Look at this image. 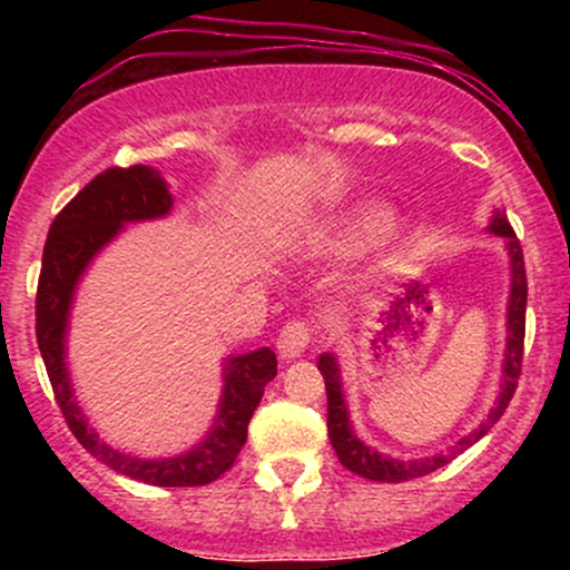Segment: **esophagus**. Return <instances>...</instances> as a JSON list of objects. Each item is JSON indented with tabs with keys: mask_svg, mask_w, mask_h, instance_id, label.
Masks as SVG:
<instances>
[{
	"mask_svg": "<svg viewBox=\"0 0 570 570\" xmlns=\"http://www.w3.org/2000/svg\"><path fill=\"white\" fill-rule=\"evenodd\" d=\"M311 343V330L305 322H289L278 335V353L281 358H297L299 353Z\"/></svg>",
	"mask_w": 570,
	"mask_h": 570,
	"instance_id": "obj_1",
	"label": "esophagus"
}]
</instances>
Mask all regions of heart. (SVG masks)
<instances>
[{
	"label": "heart",
	"instance_id": "obj_1",
	"mask_svg": "<svg viewBox=\"0 0 570 570\" xmlns=\"http://www.w3.org/2000/svg\"><path fill=\"white\" fill-rule=\"evenodd\" d=\"M391 222H394V212L383 203H364V206L353 208L343 219L332 227L330 233L318 240V252L330 254V257H353L367 240L381 235L389 240Z\"/></svg>",
	"mask_w": 570,
	"mask_h": 570
}]
</instances>
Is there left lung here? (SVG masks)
Listing matches in <instances>:
<instances>
[{
	"label": "left lung",
	"mask_w": 570,
	"mask_h": 570,
	"mask_svg": "<svg viewBox=\"0 0 570 570\" xmlns=\"http://www.w3.org/2000/svg\"><path fill=\"white\" fill-rule=\"evenodd\" d=\"M488 230L493 235H501L503 244H507L509 254V299H507V351H503V364H501V385L499 396H495L493 407L485 415V421L476 426L472 434L461 436L448 453H436L429 458H391L377 453L375 448L364 444L356 436V431L351 426L348 404H345L343 394V377H340V364L335 353H322L318 356V370H322L324 383H326V429H330V442L335 448L345 469H351L353 474L364 476L372 482H404L415 480V476H426L436 469H442L444 463L453 461L455 455H461L463 450L472 448L474 442H480L490 429L499 423L503 410L512 402L517 381H520V367H522V343H525V305H528V281H525V259H522V246L517 240V235L509 225L507 214L501 208H495L493 219H490Z\"/></svg>",
	"instance_id": "obj_1"
}]
</instances>
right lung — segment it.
<instances>
[{
  "label": "right lung",
  "instance_id": "1",
  "mask_svg": "<svg viewBox=\"0 0 570 570\" xmlns=\"http://www.w3.org/2000/svg\"><path fill=\"white\" fill-rule=\"evenodd\" d=\"M174 198L166 179L149 166L109 168L85 185L75 200L58 214L45 240L42 273L37 286V343L58 407L67 417L71 434L90 455L107 463L117 474L158 488L208 485L233 466L244 448L248 421L257 410L265 385L276 377V353L257 348L227 356L222 367V396L217 417L198 444L179 455L139 458L109 448L75 396L67 367V332L75 292L101 248L112 244L122 227L134 222L168 217Z\"/></svg>",
  "mask_w": 570,
  "mask_h": 570
}]
</instances>
